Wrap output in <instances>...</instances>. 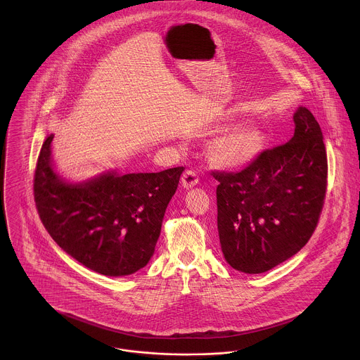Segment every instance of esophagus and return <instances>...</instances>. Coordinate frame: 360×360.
Returning <instances> with one entry per match:
<instances>
[{
  "label": "esophagus",
  "instance_id": "1",
  "mask_svg": "<svg viewBox=\"0 0 360 360\" xmlns=\"http://www.w3.org/2000/svg\"><path fill=\"white\" fill-rule=\"evenodd\" d=\"M181 184H182L184 189H192L193 186H196L199 184V176L195 171L188 169L184 172V175L181 178Z\"/></svg>",
  "mask_w": 360,
  "mask_h": 360
}]
</instances>
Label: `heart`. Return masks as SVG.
Segmentation results:
<instances>
[{
  "label": "heart",
  "mask_w": 360,
  "mask_h": 360,
  "mask_svg": "<svg viewBox=\"0 0 360 360\" xmlns=\"http://www.w3.org/2000/svg\"><path fill=\"white\" fill-rule=\"evenodd\" d=\"M264 142V135L257 127L251 124H232L210 142L207 160L217 169H240L250 165L261 155Z\"/></svg>",
  "instance_id": "1"
}]
</instances>
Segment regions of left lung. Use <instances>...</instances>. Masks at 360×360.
I'll return each instance as SVG.
<instances>
[{
    "label": "left lung",
    "mask_w": 360,
    "mask_h": 360,
    "mask_svg": "<svg viewBox=\"0 0 360 360\" xmlns=\"http://www.w3.org/2000/svg\"><path fill=\"white\" fill-rule=\"evenodd\" d=\"M294 136L262 152L236 174L214 172L218 233L226 262L264 274L295 255L311 239L327 186V156L314 115L300 106Z\"/></svg>",
    "instance_id": "8db88e82"
}]
</instances>
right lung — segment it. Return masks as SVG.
<instances>
[{"label": "right lung", "mask_w": 360, "mask_h": 360, "mask_svg": "<svg viewBox=\"0 0 360 360\" xmlns=\"http://www.w3.org/2000/svg\"><path fill=\"white\" fill-rule=\"evenodd\" d=\"M52 141L49 134L34 174L36 205L51 238L81 265L105 276H127L146 266L185 168L138 174L108 169L73 182L58 172Z\"/></svg>", "instance_id": "add662e5"}]
</instances>
